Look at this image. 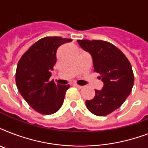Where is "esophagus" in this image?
<instances>
[{
    "label": "esophagus",
    "instance_id": "34e87169",
    "mask_svg": "<svg viewBox=\"0 0 148 148\" xmlns=\"http://www.w3.org/2000/svg\"><path fill=\"white\" fill-rule=\"evenodd\" d=\"M74 86H75V87H77V88H79V89H81V88H84L83 86L79 85V84H74Z\"/></svg>",
    "mask_w": 148,
    "mask_h": 148
}]
</instances>
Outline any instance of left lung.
<instances>
[{
    "instance_id": "8db88e82",
    "label": "left lung",
    "mask_w": 148,
    "mask_h": 148,
    "mask_svg": "<svg viewBox=\"0 0 148 148\" xmlns=\"http://www.w3.org/2000/svg\"><path fill=\"white\" fill-rule=\"evenodd\" d=\"M84 51L91 54L94 71L103 82L101 90L86 101L87 108L97 116H106L117 110L131 94L134 76L131 63L120 49L111 43L101 40H78Z\"/></svg>"
}]
</instances>
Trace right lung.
<instances>
[{
  "label": "right lung",
  "instance_id": "add662e5",
  "mask_svg": "<svg viewBox=\"0 0 148 148\" xmlns=\"http://www.w3.org/2000/svg\"><path fill=\"white\" fill-rule=\"evenodd\" d=\"M71 39L45 37L34 44L22 55L16 70V84L27 103L41 114H52L62 106L70 88L50 81L56 64L58 47Z\"/></svg>",
  "mask_w": 148,
  "mask_h": 148
}]
</instances>
